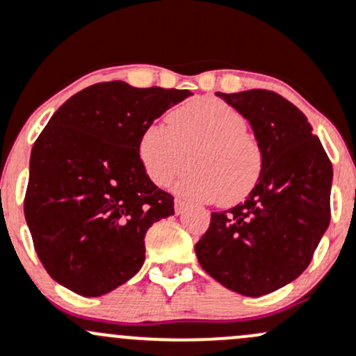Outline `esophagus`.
<instances>
[{
    "label": "esophagus",
    "mask_w": 356,
    "mask_h": 356,
    "mask_svg": "<svg viewBox=\"0 0 356 356\" xmlns=\"http://www.w3.org/2000/svg\"><path fill=\"white\" fill-rule=\"evenodd\" d=\"M174 209H175V213H177V215H182V213H184V209H186V203L182 200H179V197H175Z\"/></svg>",
    "instance_id": "34e87169"
}]
</instances>
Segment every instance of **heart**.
<instances>
[{
    "instance_id": "heart-1",
    "label": "heart",
    "mask_w": 356,
    "mask_h": 356,
    "mask_svg": "<svg viewBox=\"0 0 356 356\" xmlns=\"http://www.w3.org/2000/svg\"><path fill=\"white\" fill-rule=\"evenodd\" d=\"M245 118L218 99H197L172 111L168 122H155L140 141L148 177L165 188L191 165L177 191L194 201L235 204L256 186L263 156L245 133Z\"/></svg>"
}]
</instances>
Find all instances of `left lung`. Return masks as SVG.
Instances as JSON below:
<instances>
[{
  "label": "left lung",
  "instance_id": "1",
  "mask_svg": "<svg viewBox=\"0 0 356 356\" xmlns=\"http://www.w3.org/2000/svg\"><path fill=\"white\" fill-rule=\"evenodd\" d=\"M250 122L263 165L247 200L211 213L196 242L211 278L245 297H261L305 271L331 220L332 165L297 107L269 90L218 93Z\"/></svg>",
  "mask_w": 356,
  "mask_h": 356
}]
</instances>
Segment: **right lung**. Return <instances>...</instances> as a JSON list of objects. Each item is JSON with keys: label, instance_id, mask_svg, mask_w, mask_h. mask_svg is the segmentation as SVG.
I'll use <instances>...</instances> for the list:
<instances>
[{"label": "right lung", "instance_id": "1", "mask_svg": "<svg viewBox=\"0 0 356 356\" xmlns=\"http://www.w3.org/2000/svg\"><path fill=\"white\" fill-rule=\"evenodd\" d=\"M189 90L104 81L66 100L30 155L25 220L52 280L100 297L133 278L145 235L174 215V196L149 181L140 141Z\"/></svg>", "mask_w": 356, "mask_h": 356}]
</instances>
